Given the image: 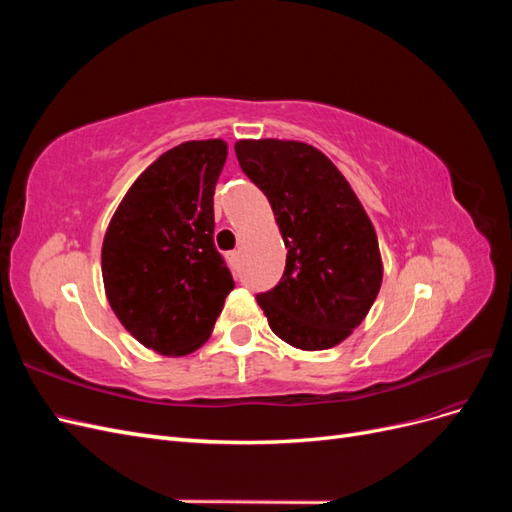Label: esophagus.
Returning <instances> with one entry per match:
<instances>
[{
	"label": "esophagus",
	"mask_w": 512,
	"mask_h": 512,
	"mask_svg": "<svg viewBox=\"0 0 512 512\" xmlns=\"http://www.w3.org/2000/svg\"><path fill=\"white\" fill-rule=\"evenodd\" d=\"M226 258H228V262H230V267H237V262H239V252L235 250V252H228L226 254Z\"/></svg>",
	"instance_id": "34e87169"
}]
</instances>
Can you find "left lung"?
<instances>
[{"label":"left lung","instance_id":"8db88e82","mask_svg":"<svg viewBox=\"0 0 512 512\" xmlns=\"http://www.w3.org/2000/svg\"><path fill=\"white\" fill-rule=\"evenodd\" d=\"M243 173L269 198L288 247L280 284L258 294L271 331L301 350H327L359 327L382 284L371 220L346 177L299 141H239Z\"/></svg>","mask_w":512,"mask_h":512}]
</instances>
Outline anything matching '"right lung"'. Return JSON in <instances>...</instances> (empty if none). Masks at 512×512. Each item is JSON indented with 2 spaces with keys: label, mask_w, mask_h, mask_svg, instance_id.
Wrapping results in <instances>:
<instances>
[{
  "label": "right lung",
  "mask_w": 512,
  "mask_h": 512,
  "mask_svg": "<svg viewBox=\"0 0 512 512\" xmlns=\"http://www.w3.org/2000/svg\"><path fill=\"white\" fill-rule=\"evenodd\" d=\"M226 156L222 138L168 149L132 183L106 228V299L126 331L160 354L203 346L235 288L213 243Z\"/></svg>",
  "instance_id": "right-lung-1"
}]
</instances>
